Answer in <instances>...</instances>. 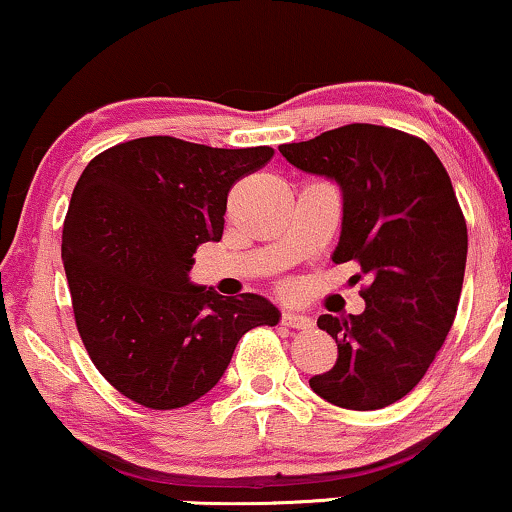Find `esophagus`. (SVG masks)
Instances as JSON below:
<instances>
[{
    "label": "esophagus",
    "instance_id": "obj_1",
    "mask_svg": "<svg viewBox=\"0 0 512 512\" xmlns=\"http://www.w3.org/2000/svg\"><path fill=\"white\" fill-rule=\"evenodd\" d=\"M282 324L289 326V328H298V331H312V328H314V319L305 317V314L284 312V314H282Z\"/></svg>",
    "mask_w": 512,
    "mask_h": 512
}]
</instances>
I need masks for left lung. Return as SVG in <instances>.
<instances>
[{"mask_svg": "<svg viewBox=\"0 0 512 512\" xmlns=\"http://www.w3.org/2000/svg\"><path fill=\"white\" fill-rule=\"evenodd\" d=\"M279 153L340 186L333 261L359 263L370 279L361 314L319 317L338 342V361L310 387L338 408H387L417 387L457 314L468 233L450 174L424 139L370 123L282 144Z\"/></svg>", "mask_w": 512, "mask_h": 512, "instance_id": "left-lung-1", "label": "left lung"}]
</instances>
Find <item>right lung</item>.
Returning a JSON list of instances; mask_svg holds the SVG:
<instances>
[{"label": "right lung", "mask_w": 512, "mask_h": 512, "mask_svg": "<svg viewBox=\"0 0 512 512\" xmlns=\"http://www.w3.org/2000/svg\"><path fill=\"white\" fill-rule=\"evenodd\" d=\"M272 156L270 146L139 137L102 151L76 181L62 228L76 328L130 401L151 410L198 401L244 333L279 321L263 296L223 298L188 279L195 249L221 240L230 188Z\"/></svg>", "instance_id": "add662e5"}]
</instances>
